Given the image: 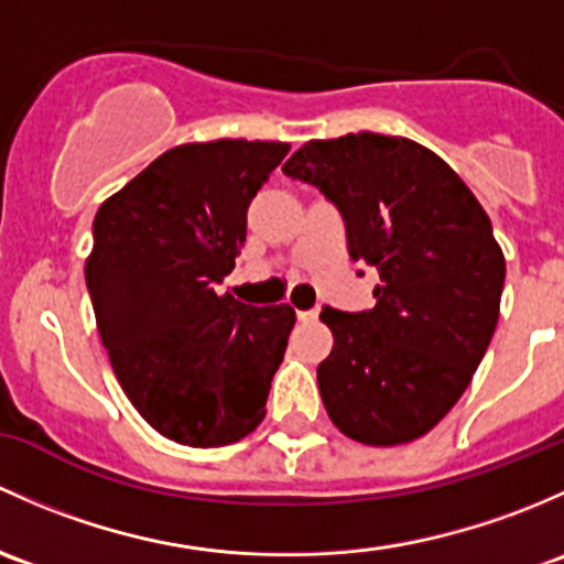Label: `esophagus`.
Wrapping results in <instances>:
<instances>
[{"instance_id":"obj_1","label":"esophagus","mask_w":564,"mask_h":564,"mask_svg":"<svg viewBox=\"0 0 564 564\" xmlns=\"http://www.w3.org/2000/svg\"><path fill=\"white\" fill-rule=\"evenodd\" d=\"M317 317H321V310H306V312H299V321H304V323H312V321H317Z\"/></svg>"}]
</instances>
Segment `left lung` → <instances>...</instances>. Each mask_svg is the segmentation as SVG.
Instances as JSON below:
<instances>
[{
    "instance_id": "1",
    "label": "left lung",
    "mask_w": 564,
    "mask_h": 564,
    "mask_svg": "<svg viewBox=\"0 0 564 564\" xmlns=\"http://www.w3.org/2000/svg\"><path fill=\"white\" fill-rule=\"evenodd\" d=\"M282 171L339 208L350 258L380 274L371 310L321 312L334 334L317 367L328 417L364 445L423 437L467 391L495 336L505 258L489 214L408 138L310 141Z\"/></svg>"
}]
</instances>
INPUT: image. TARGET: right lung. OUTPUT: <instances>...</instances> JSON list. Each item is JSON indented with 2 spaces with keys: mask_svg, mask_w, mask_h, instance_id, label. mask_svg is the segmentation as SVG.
Instances as JSON below:
<instances>
[{
  "mask_svg": "<svg viewBox=\"0 0 564 564\" xmlns=\"http://www.w3.org/2000/svg\"><path fill=\"white\" fill-rule=\"evenodd\" d=\"M290 152L274 141L184 143L97 212L86 288L116 380L162 437L219 448L265 415L293 306L217 295L247 208Z\"/></svg>",
  "mask_w": 564,
  "mask_h": 564,
  "instance_id": "add662e5",
  "label": "right lung"
}]
</instances>
